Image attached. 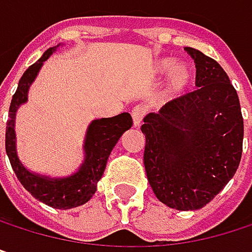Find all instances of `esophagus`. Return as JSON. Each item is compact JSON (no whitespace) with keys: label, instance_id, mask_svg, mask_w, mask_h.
<instances>
[{"label":"esophagus","instance_id":"34e87169","mask_svg":"<svg viewBox=\"0 0 252 252\" xmlns=\"http://www.w3.org/2000/svg\"><path fill=\"white\" fill-rule=\"evenodd\" d=\"M144 115H146V109H144L143 106H135V108H132V111H131V117H132L134 126H140L141 121H143V118H144Z\"/></svg>","mask_w":252,"mask_h":252}]
</instances>
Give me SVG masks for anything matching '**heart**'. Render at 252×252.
<instances>
[{
  "instance_id": "1",
  "label": "heart",
  "mask_w": 252,
  "mask_h": 252,
  "mask_svg": "<svg viewBox=\"0 0 252 252\" xmlns=\"http://www.w3.org/2000/svg\"><path fill=\"white\" fill-rule=\"evenodd\" d=\"M155 70L159 74H163L171 70L166 93L169 96H176L184 93L194 80V68L189 64H175L172 58H162L158 60L155 64Z\"/></svg>"
}]
</instances>
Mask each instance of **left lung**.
<instances>
[{
	"instance_id": "left-lung-1",
	"label": "left lung",
	"mask_w": 252,
	"mask_h": 252,
	"mask_svg": "<svg viewBox=\"0 0 252 252\" xmlns=\"http://www.w3.org/2000/svg\"><path fill=\"white\" fill-rule=\"evenodd\" d=\"M195 63L197 90L146 115L144 168L159 201L176 210L210 203L235 175L244 120L235 87L210 57L185 48Z\"/></svg>"
}]
</instances>
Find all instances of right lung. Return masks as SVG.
I'll return each mask as SVG.
<instances>
[{"label": "right lung", "mask_w": 252, "mask_h": 252, "mask_svg": "<svg viewBox=\"0 0 252 252\" xmlns=\"http://www.w3.org/2000/svg\"><path fill=\"white\" fill-rule=\"evenodd\" d=\"M58 46L60 45L49 48L33 65L26 70L25 74L20 78L19 87L13 94L10 105V114L5 129V152L14 174L34 198L54 209L67 210L87 203L96 192L97 182L105 172L108 158L121 135L131 128L132 120L128 112H123L112 118L92 121V124L87 128L83 146L84 162L73 175L65 178H49L30 172L26 166H23L16 149V112L20 105L27 102L30 84L34 81L40 67L43 65V61H46Z\"/></svg>", "instance_id": "right-lung-1"}]
</instances>
